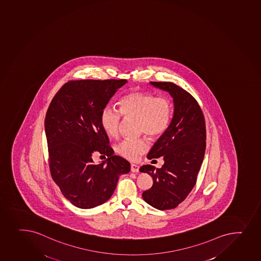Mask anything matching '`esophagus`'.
Wrapping results in <instances>:
<instances>
[{
	"label": "esophagus",
	"mask_w": 261,
	"mask_h": 261,
	"mask_svg": "<svg viewBox=\"0 0 261 261\" xmlns=\"http://www.w3.org/2000/svg\"><path fill=\"white\" fill-rule=\"evenodd\" d=\"M130 171L133 173H138L139 172V167L136 164L130 165Z\"/></svg>",
	"instance_id": "obj_1"
}]
</instances>
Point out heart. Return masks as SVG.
Instances as JSON below:
<instances>
[{"mask_svg": "<svg viewBox=\"0 0 261 261\" xmlns=\"http://www.w3.org/2000/svg\"><path fill=\"white\" fill-rule=\"evenodd\" d=\"M119 111L106 107L100 114V124L109 137L118 135L122 116L124 119H137L139 134H145L150 139H158L170 125L173 107L167 97H155L142 91L127 93L118 102ZM148 149L145 139L124 140L118 146V153L129 161H137Z\"/></svg>", "mask_w": 261, "mask_h": 261, "instance_id": "1", "label": "heart"}]
</instances>
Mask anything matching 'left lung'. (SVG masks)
Segmentation results:
<instances>
[{"label": "left lung", "instance_id": "left-lung-1", "mask_svg": "<svg viewBox=\"0 0 261 261\" xmlns=\"http://www.w3.org/2000/svg\"><path fill=\"white\" fill-rule=\"evenodd\" d=\"M150 84L167 91L173 101L170 125L147 156L149 160L163 156L164 164L156 169L152 165L140 168V172L153 178L150 189L143 192V200L165 211L183 202L196 184L205 153V122L198 102L183 88L172 83Z\"/></svg>", "mask_w": 261, "mask_h": 261}]
</instances>
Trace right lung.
Instances as JSON below:
<instances>
[{
	"label": "right lung",
	"mask_w": 261,
	"mask_h": 261,
	"mask_svg": "<svg viewBox=\"0 0 261 261\" xmlns=\"http://www.w3.org/2000/svg\"><path fill=\"white\" fill-rule=\"evenodd\" d=\"M126 80H80L65 83L49 104L44 129L53 180L68 200L81 208H94L112 197L119 176L130 164L113 155L100 124V114ZM95 151L109 156L93 163Z\"/></svg>",
	"instance_id": "obj_1"
}]
</instances>
